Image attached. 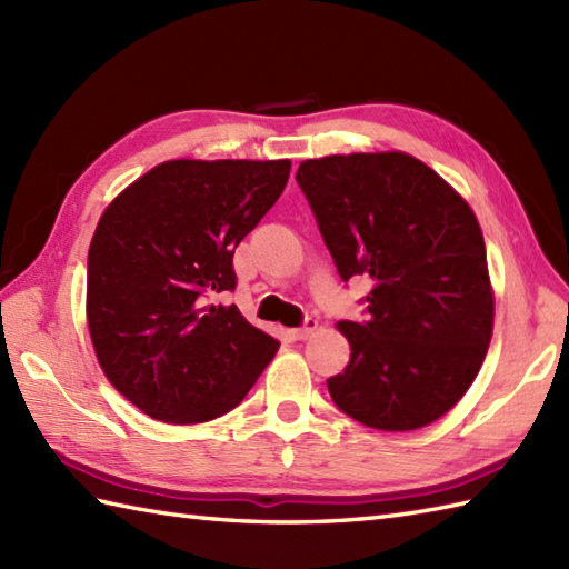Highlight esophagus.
Here are the masks:
<instances>
[{"mask_svg": "<svg viewBox=\"0 0 569 569\" xmlns=\"http://www.w3.org/2000/svg\"><path fill=\"white\" fill-rule=\"evenodd\" d=\"M316 330H318V320H312V318H308V320L303 322V328H298V330H293V337H296V340H308V337H312V335H316Z\"/></svg>", "mask_w": 569, "mask_h": 569, "instance_id": "esophagus-1", "label": "esophagus"}]
</instances>
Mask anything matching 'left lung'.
I'll return each instance as SVG.
<instances>
[{"mask_svg": "<svg viewBox=\"0 0 569 569\" xmlns=\"http://www.w3.org/2000/svg\"><path fill=\"white\" fill-rule=\"evenodd\" d=\"M342 281L371 278L365 322H337L349 361L337 408L386 432L426 428L477 379L493 332L485 234L467 200L403 151L337 153L298 168Z\"/></svg>", "mask_w": 569, "mask_h": 569, "instance_id": "8db88e82", "label": "left lung"}]
</instances>
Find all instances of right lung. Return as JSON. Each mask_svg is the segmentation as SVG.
Segmentation results:
<instances>
[{
    "label": "right lung",
    "instance_id": "right-lung-1",
    "mask_svg": "<svg viewBox=\"0 0 569 569\" xmlns=\"http://www.w3.org/2000/svg\"><path fill=\"white\" fill-rule=\"evenodd\" d=\"M288 176V159H176L107 204L88 253L90 340L104 377L149 418L224 416L278 352L237 306L210 298L234 291V249Z\"/></svg>",
    "mask_w": 569,
    "mask_h": 569
}]
</instances>
